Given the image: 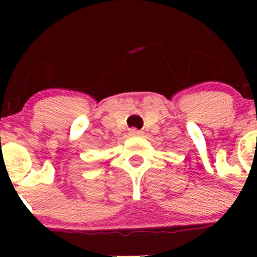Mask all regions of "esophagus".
Masks as SVG:
<instances>
[{"instance_id":"esophagus-1","label":"esophagus","mask_w":257,"mask_h":257,"mask_svg":"<svg viewBox=\"0 0 257 257\" xmlns=\"http://www.w3.org/2000/svg\"><path fill=\"white\" fill-rule=\"evenodd\" d=\"M129 134H131L132 137H142L143 136V132L138 131V129H136V128H132L131 131H129Z\"/></svg>"}]
</instances>
